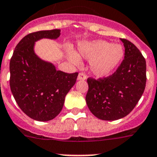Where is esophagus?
Here are the masks:
<instances>
[{"mask_svg": "<svg viewBox=\"0 0 157 157\" xmlns=\"http://www.w3.org/2000/svg\"><path fill=\"white\" fill-rule=\"evenodd\" d=\"M77 79L78 80H86L87 76L84 74V73H80L78 74V77H77Z\"/></svg>", "mask_w": 157, "mask_h": 157, "instance_id": "34e87169", "label": "esophagus"}]
</instances>
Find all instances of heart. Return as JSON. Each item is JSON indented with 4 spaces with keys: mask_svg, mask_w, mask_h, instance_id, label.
Masks as SVG:
<instances>
[{
    "mask_svg": "<svg viewBox=\"0 0 157 157\" xmlns=\"http://www.w3.org/2000/svg\"><path fill=\"white\" fill-rule=\"evenodd\" d=\"M83 58L91 62V70L99 77H107L112 73L122 61L124 50L119 44H112L107 41L98 40L92 43H83L79 46ZM69 58L75 65L81 63L77 54L69 50Z\"/></svg>",
    "mask_w": 157,
    "mask_h": 157,
    "instance_id": "b5f03b06",
    "label": "heart"
}]
</instances>
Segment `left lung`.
<instances>
[{"label":"left lung","mask_w":157,"mask_h":157,"mask_svg":"<svg viewBox=\"0 0 157 157\" xmlns=\"http://www.w3.org/2000/svg\"><path fill=\"white\" fill-rule=\"evenodd\" d=\"M125 57L116 71L107 77H88L86 103L98 118L114 121L133 111L145 88L146 62L134 44L121 39Z\"/></svg>","instance_id":"left-lung-1"}]
</instances>
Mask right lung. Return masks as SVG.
I'll list each match as a JSON object with an SVG mask.
<instances>
[{"label":"right lung","mask_w":157,"mask_h":157,"mask_svg":"<svg viewBox=\"0 0 157 157\" xmlns=\"http://www.w3.org/2000/svg\"><path fill=\"white\" fill-rule=\"evenodd\" d=\"M59 36V29L28 34L16 45L9 64V84L15 100L28 116L41 122L53 119L61 112L65 95L78 76V73L56 70L34 52L35 41Z\"/></svg>","instance_id":"add662e5"}]
</instances>
